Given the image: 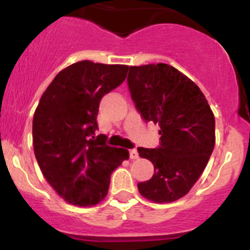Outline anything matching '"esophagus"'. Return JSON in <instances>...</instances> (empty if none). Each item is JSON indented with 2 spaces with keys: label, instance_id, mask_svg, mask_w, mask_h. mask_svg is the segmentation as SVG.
<instances>
[{
  "label": "esophagus",
  "instance_id": "obj_1",
  "mask_svg": "<svg viewBox=\"0 0 250 250\" xmlns=\"http://www.w3.org/2000/svg\"><path fill=\"white\" fill-rule=\"evenodd\" d=\"M129 157L132 158V160H137V158L139 157V153H138L137 148H130V150H129Z\"/></svg>",
  "mask_w": 250,
  "mask_h": 250
}]
</instances>
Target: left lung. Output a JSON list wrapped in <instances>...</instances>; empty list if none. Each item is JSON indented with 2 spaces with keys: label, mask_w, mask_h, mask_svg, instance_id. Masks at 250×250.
I'll list each match as a JSON object with an SVG mask.
<instances>
[{
  "label": "left lung",
  "mask_w": 250,
  "mask_h": 250,
  "mask_svg": "<svg viewBox=\"0 0 250 250\" xmlns=\"http://www.w3.org/2000/svg\"><path fill=\"white\" fill-rule=\"evenodd\" d=\"M135 109L160 125V146L138 147L153 165L152 178L138 184L156 203L184 197L203 173L215 145V120L200 88L167 64L130 66L127 77Z\"/></svg>",
  "instance_id": "1"
}]
</instances>
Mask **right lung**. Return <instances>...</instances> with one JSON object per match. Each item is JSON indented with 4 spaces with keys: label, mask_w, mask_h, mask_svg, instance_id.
Here are the masks:
<instances>
[{
    "label": "right lung",
    "mask_w": 250,
    "mask_h": 250,
    "mask_svg": "<svg viewBox=\"0 0 250 250\" xmlns=\"http://www.w3.org/2000/svg\"><path fill=\"white\" fill-rule=\"evenodd\" d=\"M127 65L89 60L60 71L41 97L32 121L34 150L46 180L74 206L104 200L113 170L128 160L125 148L95 137L102 98L127 76Z\"/></svg>",
    "instance_id": "right-lung-1"
}]
</instances>
